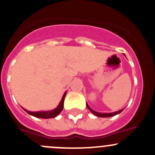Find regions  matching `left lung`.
<instances>
[{
    "instance_id": "1",
    "label": "left lung",
    "mask_w": 155,
    "mask_h": 155,
    "mask_svg": "<svg viewBox=\"0 0 155 155\" xmlns=\"http://www.w3.org/2000/svg\"><path fill=\"white\" fill-rule=\"evenodd\" d=\"M86 105H87V108H88L89 110H91V113H93L94 115H96V116L99 117H113V116H115V115L121 113V112L123 110V109H121V110H118V111H116V112H114V113H99V112H97V111H95V110H92V109H91V107H89V105H87V103H86Z\"/></svg>"
}]
</instances>
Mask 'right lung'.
I'll return each mask as SVG.
<instances>
[{"label":"right lung","mask_w":155,"mask_h":155,"mask_svg":"<svg viewBox=\"0 0 155 155\" xmlns=\"http://www.w3.org/2000/svg\"><path fill=\"white\" fill-rule=\"evenodd\" d=\"M67 92H65L63 95L62 99H61V102L60 103L58 104V105L57 106L56 108L53 109L52 110H47V111H29V110H25L24 107H22L26 112L29 114L32 115V116L35 117H38V118H43V119H49V118H53V117H56V116H58L61 111L62 110L63 107H64V98L65 96H66Z\"/></svg>","instance_id":"1"}]
</instances>
